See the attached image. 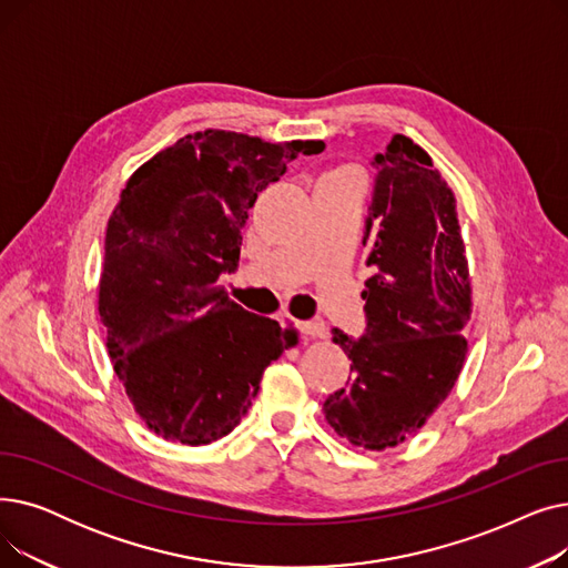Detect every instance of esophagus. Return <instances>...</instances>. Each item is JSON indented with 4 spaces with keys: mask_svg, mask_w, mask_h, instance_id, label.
<instances>
[{
    "mask_svg": "<svg viewBox=\"0 0 568 568\" xmlns=\"http://www.w3.org/2000/svg\"><path fill=\"white\" fill-rule=\"evenodd\" d=\"M296 329H300L304 336L311 338H324L326 326L322 320H313V322H296Z\"/></svg>",
    "mask_w": 568,
    "mask_h": 568,
    "instance_id": "34e87169",
    "label": "esophagus"
}]
</instances>
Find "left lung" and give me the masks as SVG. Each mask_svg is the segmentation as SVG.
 <instances>
[{"label":"left lung","mask_w":568,"mask_h":568,"mask_svg":"<svg viewBox=\"0 0 568 568\" xmlns=\"http://www.w3.org/2000/svg\"><path fill=\"white\" fill-rule=\"evenodd\" d=\"M371 165L366 329L359 338L332 329L352 377L322 409L341 437L382 452L419 430L454 389L471 287L456 200L430 156L394 135Z\"/></svg>","instance_id":"1"}]
</instances>
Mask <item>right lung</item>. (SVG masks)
<instances>
[{
  "label": "right lung",
  "mask_w": 568,
  "mask_h": 568,
  "mask_svg": "<svg viewBox=\"0 0 568 568\" xmlns=\"http://www.w3.org/2000/svg\"><path fill=\"white\" fill-rule=\"evenodd\" d=\"M324 142L272 144L204 131L146 161L105 230L99 315L140 419L182 444L225 437L246 416L264 368L287 349L278 322L227 302L257 195Z\"/></svg>",
  "instance_id": "add662e5"
}]
</instances>
